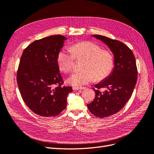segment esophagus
I'll return each instance as SVG.
<instances>
[{
  "label": "esophagus",
  "instance_id": "34e87169",
  "mask_svg": "<svg viewBox=\"0 0 154 154\" xmlns=\"http://www.w3.org/2000/svg\"><path fill=\"white\" fill-rule=\"evenodd\" d=\"M85 88H83V87H81V88H78V87H73V90L75 91H77V90H84Z\"/></svg>",
  "mask_w": 154,
  "mask_h": 154
}]
</instances>
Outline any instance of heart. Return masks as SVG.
<instances>
[{
    "label": "heart",
    "instance_id": "obj_1",
    "mask_svg": "<svg viewBox=\"0 0 154 154\" xmlns=\"http://www.w3.org/2000/svg\"><path fill=\"white\" fill-rule=\"evenodd\" d=\"M75 59L85 60L83 71L72 74L66 80L68 85L81 87L89 84L94 79L102 81L111 73L113 66V57L109 51L101 50L96 44L82 41L74 44L68 49H63L58 55L59 68L68 73L73 69Z\"/></svg>",
    "mask_w": 154,
    "mask_h": 154
}]
</instances>
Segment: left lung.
I'll return each mask as SVG.
<instances>
[{
    "label": "left lung",
    "mask_w": 154,
    "mask_h": 154,
    "mask_svg": "<svg viewBox=\"0 0 154 154\" xmlns=\"http://www.w3.org/2000/svg\"><path fill=\"white\" fill-rule=\"evenodd\" d=\"M91 36L103 42L113 55V70L95 85V97L87 104L93 115L104 118L119 112L128 101L137 82V69L133 52L124 43L99 35ZM100 88L105 91L100 92Z\"/></svg>",
    "instance_id": "8db88e82"
}]
</instances>
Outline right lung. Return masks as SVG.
<instances>
[{
  "label": "right lung",
  "instance_id": "right-lung-1",
  "mask_svg": "<svg viewBox=\"0 0 154 154\" xmlns=\"http://www.w3.org/2000/svg\"><path fill=\"white\" fill-rule=\"evenodd\" d=\"M66 40L60 35L39 39L22 54L17 84L26 104L40 116L59 115L66 107L68 95L72 91V87L61 86L63 81L57 61Z\"/></svg>",
  "mask_w": 154,
  "mask_h": 154
}]
</instances>
